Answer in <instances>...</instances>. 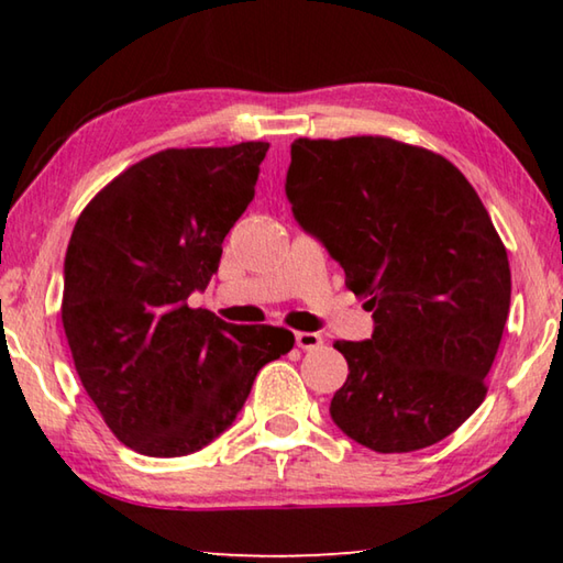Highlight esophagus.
<instances>
[{
  "label": "esophagus",
  "instance_id": "34e87169",
  "mask_svg": "<svg viewBox=\"0 0 563 563\" xmlns=\"http://www.w3.org/2000/svg\"><path fill=\"white\" fill-rule=\"evenodd\" d=\"M295 345L300 350H318L322 347V338L318 332H295Z\"/></svg>",
  "mask_w": 563,
  "mask_h": 563
}]
</instances>
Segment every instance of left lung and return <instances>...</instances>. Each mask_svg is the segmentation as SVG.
Returning a JSON list of instances; mask_svg holds the SVG:
<instances>
[{"mask_svg":"<svg viewBox=\"0 0 563 563\" xmlns=\"http://www.w3.org/2000/svg\"><path fill=\"white\" fill-rule=\"evenodd\" d=\"M285 194L365 295L375 332L338 340L330 415L379 454L450 437L487 397L509 316L507 247L452 161L387 136L295 139Z\"/></svg>","mask_w":563,"mask_h":563,"instance_id":"obj_1","label":"left lung"}]
</instances>
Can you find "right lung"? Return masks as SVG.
Instances as JSON below:
<instances>
[{
    "label": "right lung",
    "instance_id": "right-lung-1",
    "mask_svg": "<svg viewBox=\"0 0 563 563\" xmlns=\"http://www.w3.org/2000/svg\"><path fill=\"white\" fill-rule=\"evenodd\" d=\"M265 141L166 148L109 180L74 225L62 322L74 367L117 440L184 456L231 427L290 330L190 308L253 201Z\"/></svg>",
    "mask_w": 563,
    "mask_h": 563
}]
</instances>
